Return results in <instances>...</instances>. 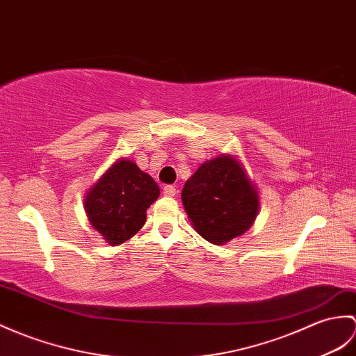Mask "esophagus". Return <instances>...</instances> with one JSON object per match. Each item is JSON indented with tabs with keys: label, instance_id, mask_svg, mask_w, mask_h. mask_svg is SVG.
Listing matches in <instances>:
<instances>
[{
	"label": "esophagus",
	"instance_id": "1",
	"mask_svg": "<svg viewBox=\"0 0 356 356\" xmlns=\"http://www.w3.org/2000/svg\"><path fill=\"white\" fill-rule=\"evenodd\" d=\"M177 194V188L172 186V185H167L163 186V195L167 197H175Z\"/></svg>",
	"mask_w": 356,
	"mask_h": 356
}]
</instances>
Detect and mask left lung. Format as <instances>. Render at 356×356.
I'll use <instances>...</instances> for the list:
<instances>
[{
	"label": "left lung",
	"mask_w": 356,
	"mask_h": 356,
	"mask_svg": "<svg viewBox=\"0 0 356 356\" xmlns=\"http://www.w3.org/2000/svg\"><path fill=\"white\" fill-rule=\"evenodd\" d=\"M181 202L195 232L218 245L243 235L259 209L258 191L230 154L202 163L186 180Z\"/></svg>",
	"instance_id": "obj_1"
}]
</instances>
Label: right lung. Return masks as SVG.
<instances>
[{"label":"right lung","mask_w":356,"mask_h":356,"mask_svg":"<svg viewBox=\"0 0 356 356\" xmlns=\"http://www.w3.org/2000/svg\"><path fill=\"white\" fill-rule=\"evenodd\" d=\"M161 191L134 161L120 159L98 179L85 198L90 225L111 245H118L144 226L148 206Z\"/></svg>","instance_id":"add662e5"}]
</instances>
